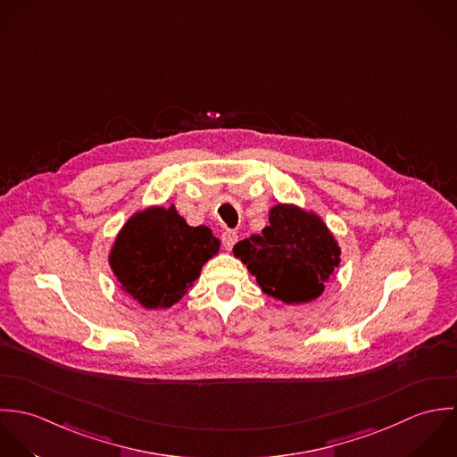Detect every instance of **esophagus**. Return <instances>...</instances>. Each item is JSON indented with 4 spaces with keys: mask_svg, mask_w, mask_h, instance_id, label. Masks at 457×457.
Wrapping results in <instances>:
<instances>
[{
    "mask_svg": "<svg viewBox=\"0 0 457 457\" xmlns=\"http://www.w3.org/2000/svg\"><path fill=\"white\" fill-rule=\"evenodd\" d=\"M237 240H238V235L235 231H224L222 233V247L226 251H231L233 245L237 244Z\"/></svg>",
    "mask_w": 457,
    "mask_h": 457,
    "instance_id": "34e87169",
    "label": "esophagus"
}]
</instances>
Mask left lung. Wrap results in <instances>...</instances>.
<instances>
[{
	"mask_svg": "<svg viewBox=\"0 0 457 457\" xmlns=\"http://www.w3.org/2000/svg\"><path fill=\"white\" fill-rule=\"evenodd\" d=\"M269 226L233 247V254L256 277L260 287L284 303H307L325 291L341 265V247L312 210L278 203Z\"/></svg>",
	"mask_w": 457,
	"mask_h": 457,
	"instance_id": "1",
	"label": "left lung"
}]
</instances>
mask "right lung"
Instances as JSON below:
<instances>
[{"mask_svg": "<svg viewBox=\"0 0 457 457\" xmlns=\"http://www.w3.org/2000/svg\"><path fill=\"white\" fill-rule=\"evenodd\" d=\"M219 247L220 240L206 226H188L175 204H154L127 219L107 262L121 291L143 309H170Z\"/></svg>", "mask_w": 457, "mask_h": 457, "instance_id": "right-lung-1", "label": "right lung"}]
</instances>
